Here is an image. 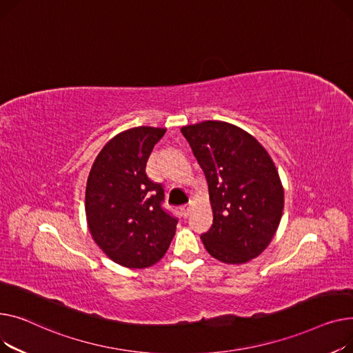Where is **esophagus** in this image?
Returning a JSON list of instances; mask_svg holds the SVG:
<instances>
[{
	"label": "esophagus",
	"mask_w": 353,
	"mask_h": 353,
	"mask_svg": "<svg viewBox=\"0 0 353 353\" xmlns=\"http://www.w3.org/2000/svg\"><path fill=\"white\" fill-rule=\"evenodd\" d=\"M179 211H181V215H182L183 218H186V216L190 215V211H191V205H183V206H181Z\"/></svg>",
	"instance_id": "34e87169"
}]
</instances>
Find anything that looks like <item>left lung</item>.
I'll return each mask as SVG.
<instances>
[{
    "mask_svg": "<svg viewBox=\"0 0 353 353\" xmlns=\"http://www.w3.org/2000/svg\"><path fill=\"white\" fill-rule=\"evenodd\" d=\"M208 182L214 222L201 235L223 263H245L271 243L283 211V186L272 158L242 128L202 121L181 128Z\"/></svg>",
    "mask_w": 353,
    "mask_h": 353,
    "instance_id": "left-lung-1",
    "label": "left lung"
}]
</instances>
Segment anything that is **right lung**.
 I'll list each match as a JSON object with an SVG mask.
<instances>
[{"label":"right lung","mask_w":353,"mask_h":353,"mask_svg":"<svg viewBox=\"0 0 353 353\" xmlns=\"http://www.w3.org/2000/svg\"><path fill=\"white\" fill-rule=\"evenodd\" d=\"M165 128L137 127L110 139L97 155L85 190V214L95 243L132 269L157 263L175 235L176 219L161 208L163 188L145 168Z\"/></svg>","instance_id":"1"}]
</instances>
